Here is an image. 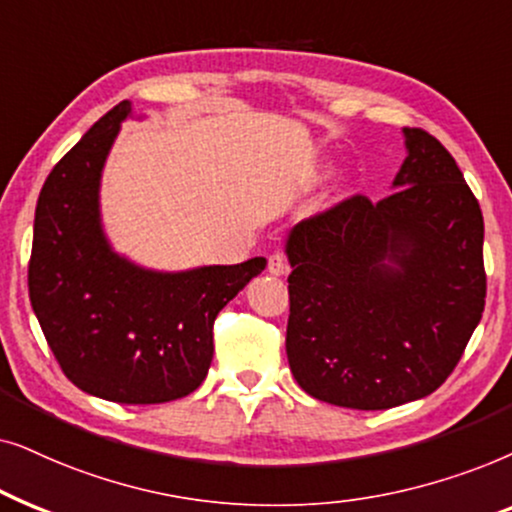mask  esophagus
Segmentation results:
<instances>
[{"instance_id":"34e87169","label":"esophagus","mask_w":512,"mask_h":512,"mask_svg":"<svg viewBox=\"0 0 512 512\" xmlns=\"http://www.w3.org/2000/svg\"><path fill=\"white\" fill-rule=\"evenodd\" d=\"M269 274L274 276H283L285 271H288V262H285V255L283 252H274V255L269 257Z\"/></svg>"}]
</instances>
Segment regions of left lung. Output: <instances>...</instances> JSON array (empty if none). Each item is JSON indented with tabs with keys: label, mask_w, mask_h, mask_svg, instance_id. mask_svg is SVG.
Listing matches in <instances>:
<instances>
[{
	"label": "left lung",
	"mask_w": 512,
	"mask_h": 512,
	"mask_svg": "<svg viewBox=\"0 0 512 512\" xmlns=\"http://www.w3.org/2000/svg\"><path fill=\"white\" fill-rule=\"evenodd\" d=\"M403 135L393 194L351 196L285 238L290 370L337 407L388 410L431 395L485 311L480 203L433 135Z\"/></svg>",
	"instance_id": "left-lung-1"
}]
</instances>
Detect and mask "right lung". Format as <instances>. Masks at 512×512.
<instances>
[{"label": "right lung", "instance_id": "add662e5", "mask_svg": "<svg viewBox=\"0 0 512 512\" xmlns=\"http://www.w3.org/2000/svg\"><path fill=\"white\" fill-rule=\"evenodd\" d=\"M131 114L128 100L109 109L46 177L27 285L46 342L74 386L112 403L156 405L201 386L217 313L267 260L156 271L112 248L100 182Z\"/></svg>", "mask_w": 512, "mask_h": 512}]
</instances>
